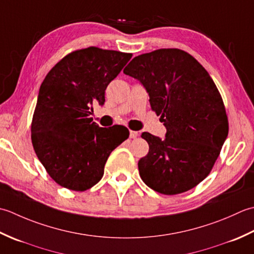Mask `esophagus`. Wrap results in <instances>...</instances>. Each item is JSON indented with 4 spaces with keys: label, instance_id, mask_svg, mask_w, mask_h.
Instances as JSON below:
<instances>
[{
    "label": "esophagus",
    "instance_id": "1",
    "mask_svg": "<svg viewBox=\"0 0 254 254\" xmlns=\"http://www.w3.org/2000/svg\"><path fill=\"white\" fill-rule=\"evenodd\" d=\"M129 137H130L131 139H136V138L139 137V132L130 130V132H129Z\"/></svg>",
    "mask_w": 254,
    "mask_h": 254
}]
</instances>
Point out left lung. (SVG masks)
<instances>
[{
  "label": "left lung",
  "instance_id": "obj_1",
  "mask_svg": "<svg viewBox=\"0 0 254 254\" xmlns=\"http://www.w3.org/2000/svg\"><path fill=\"white\" fill-rule=\"evenodd\" d=\"M124 73L144 86L167 128L164 139L142 132L149 152L138 162L140 178L164 195L195 188L210 173L228 136L225 105L213 79L193 56L177 48L134 57Z\"/></svg>",
  "mask_w": 254,
  "mask_h": 254
}]
</instances>
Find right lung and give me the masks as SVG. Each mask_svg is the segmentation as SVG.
I'll use <instances>...</instances> for the list:
<instances>
[{
    "label": "right lung",
    "mask_w": 254,
    "mask_h": 254,
    "mask_svg": "<svg viewBox=\"0 0 254 254\" xmlns=\"http://www.w3.org/2000/svg\"><path fill=\"white\" fill-rule=\"evenodd\" d=\"M132 57L89 47L62 58L40 85L32 122L36 154L56 183L83 192L100 182L111 152L125 141L124 126L100 127L90 117L105 90Z\"/></svg>",
    "instance_id": "obj_1"
}]
</instances>
